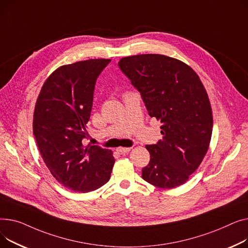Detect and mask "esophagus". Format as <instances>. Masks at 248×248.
Returning <instances> with one entry per match:
<instances>
[{
    "mask_svg": "<svg viewBox=\"0 0 248 248\" xmlns=\"http://www.w3.org/2000/svg\"><path fill=\"white\" fill-rule=\"evenodd\" d=\"M116 150H117L120 153H128L131 150V148H129V147H118Z\"/></svg>",
    "mask_w": 248,
    "mask_h": 248,
    "instance_id": "34e87169",
    "label": "esophagus"
}]
</instances>
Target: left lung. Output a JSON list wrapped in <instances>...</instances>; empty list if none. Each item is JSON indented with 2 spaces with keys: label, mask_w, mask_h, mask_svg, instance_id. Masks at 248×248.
I'll use <instances>...</instances> for the list:
<instances>
[{
  "label": "left lung",
  "mask_w": 248,
  "mask_h": 248,
  "mask_svg": "<svg viewBox=\"0 0 248 248\" xmlns=\"http://www.w3.org/2000/svg\"><path fill=\"white\" fill-rule=\"evenodd\" d=\"M118 66L140 92L150 117L162 123L163 139L146 145L142 178L159 188L185 183L204 158L212 134V110L198 75L185 63L159 54L125 57Z\"/></svg>",
  "instance_id": "1"
}]
</instances>
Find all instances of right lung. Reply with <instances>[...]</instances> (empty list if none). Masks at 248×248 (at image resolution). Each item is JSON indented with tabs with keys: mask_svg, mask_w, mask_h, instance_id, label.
<instances>
[{
	"mask_svg": "<svg viewBox=\"0 0 248 248\" xmlns=\"http://www.w3.org/2000/svg\"><path fill=\"white\" fill-rule=\"evenodd\" d=\"M110 59L64 65L44 83L36 102L33 132L55 179L75 192H90L110 179L115 159L98 145L84 146L95 84Z\"/></svg>",
	"mask_w": 248,
	"mask_h": 248,
	"instance_id": "obj_1",
	"label": "right lung"
}]
</instances>
